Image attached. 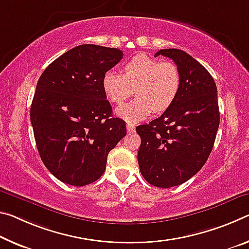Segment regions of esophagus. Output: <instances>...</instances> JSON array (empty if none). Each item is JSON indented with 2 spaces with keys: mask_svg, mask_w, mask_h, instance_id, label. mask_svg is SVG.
Segmentation results:
<instances>
[{
  "mask_svg": "<svg viewBox=\"0 0 249 249\" xmlns=\"http://www.w3.org/2000/svg\"><path fill=\"white\" fill-rule=\"evenodd\" d=\"M126 128H127L128 133H133L134 129H135V125H134L133 123H127L126 124Z\"/></svg>",
  "mask_w": 249,
  "mask_h": 249,
  "instance_id": "34e87169",
  "label": "esophagus"
}]
</instances>
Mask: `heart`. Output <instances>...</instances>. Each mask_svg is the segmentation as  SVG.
<instances>
[{"mask_svg":"<svg viewBox=\"0 0 249 249\" xmlns=\"http://www.w3.org/2000/svg\"><path fill=\"white\" fill-rule=\"evenodd\" d=\"M105 95L115 104L133 95L137 97L116 108V114L129 123L143 121L153 110L164 112L174 104L180 89V72L175 63L159 62L146 54L132 57L123 74L107 71L102 80Z\"/></svg>","mask_w":249,"mask_h":249,"instance_id":"obj_1","label":"heart"}]
</instances>
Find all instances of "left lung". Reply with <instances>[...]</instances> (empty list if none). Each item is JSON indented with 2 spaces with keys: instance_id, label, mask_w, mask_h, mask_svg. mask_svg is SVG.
<instances>
[{
  "instance_id": "obj_1",
  "label": "left lung",
  "mask_w": 249,
  "mask_h": 249,
  "mask_svg": "<svg viewBox=\"0 0 249 249\" xmlns=\"http://www.w3.org/2000/svg\"><path fill=\"white\" fill-rule=\"evenodd\" d=\"M180 72V89L171 107L148 124L139 125L137 154L146 181L160 188L177 186L204 166L219 126L217 88L210 72L181 50H160Z\"/></svg>"
}]
</instances>
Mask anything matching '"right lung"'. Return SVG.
<instances>
[{
	"label": "right lung",
	"instance_id": "add662e5",
	"mask_svg": "<svg viewBox=\"0 0 249 249\" xmlns=\"http://www.w3.org/2000/svg\"><path fill=\"white\" fill-rule=\"evenodd\" d=\"M123 57L118 49L83 44L47 66L37 82L31 123L46 168L73 186L97 180L107 155L126 135L123 120L113 117L102 86L104 74Z\"/></svg>",
	"mask_w": 249,
	"mask_h": 249
}]
</instances>
